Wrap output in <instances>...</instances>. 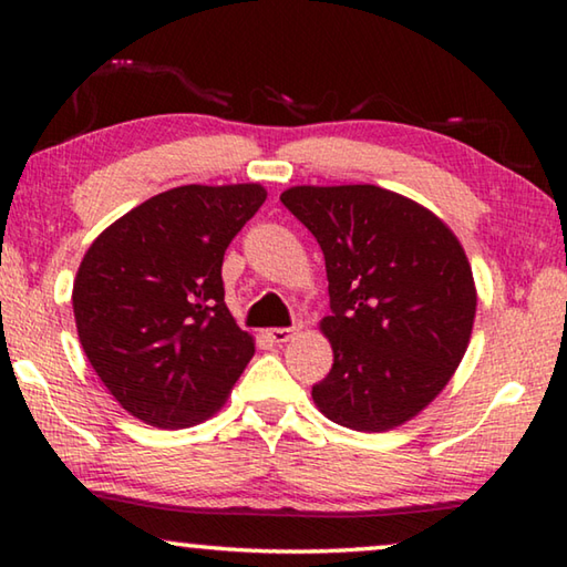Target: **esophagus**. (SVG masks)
<instances>
[{"instance_id":"obj_1","label":"esophagus","mask_w":567,"mask_h":567,"mask_svg":"<svg viewBox=\"0 0 567 567\" xmlns=\"http://www.w3.org/2000/svg\"><path fill=\"white\" fill-rule=\"evenodd\" d=\"M297 330H300V328H272V330H267V338L280 344V342L292 340L295 334H297Z\"/></svg>"}]
</instances>
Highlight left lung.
Returning a JSON list of instances; mask_svg holds the SVG:
<instances>
[{
	"mask_svg": "<svg viewBox=\"0 0 567 567\" xmlns=\"http://www.w3.org/2000/svg\"><path fill=\"white\" fill-rule=\"evenodd\" d=\"M280 203L318 239L332 370L312 400L338 425L382 433L453 378L475 320L473 270L443 219L375 185L292 187Z\"/></svg>",
	"mask_w": 567,
	"mask_h": 567,
	"instance_id": "left-lung-1",
	"label": "left lung"
}]
</instances>
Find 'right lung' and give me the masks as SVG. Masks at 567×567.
Masks as SVG:
<instances>
[{"instance_id": "1", "label": "right lung", "mask_w": 567, "mask_h": 567, "mask_svg": "<svg viewBox=\"0 0 567 567\" xmlns=\"http://www.w3.org/2000/svg\"><path fill=\"white\" fill-rule=\"evenodd\" d=\"M267 197L260 185H185L94 239L74 280L84 354L114 400L155 427L223 408L255 342L225 305L223 260Z\"/></svg>"}]
</instances>
